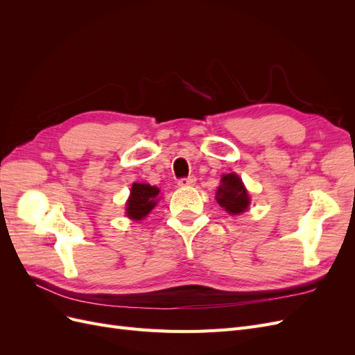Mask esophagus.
Wrapping results in <instances>:
<instances>
[{"instance_id":"esophagus-1","label":"esophagus","mask_w":355,"mask_h":355,"mask_svg":"<svg viewBox=\"0 0 355 355\" xmlns=\"http://www.w3.org/2000/svg\"><path fill=\"white\" fill-rule=\"evenodd\" d=\"M194 184H196V178H194V176L182 178V179H179V182H178L179 187H192Z\"/></svg>"}]
</instances>
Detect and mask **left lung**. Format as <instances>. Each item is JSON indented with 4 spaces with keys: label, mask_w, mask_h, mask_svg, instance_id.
I'll list each match as a JSON object with an SVG mask.
<instances>
[{
    "label": "left lung",
    "mask_w": 355,
    "mask_h": 355,
    "mask_svg": "<svg viewBox=\"0 0 355 355\" xmlns=\"http://www.w3.org/2000/svg\"><path fill=\"white\" fill-rule=\"evenodd\" d=\"M219 206L230 214H240L249 209L250 197L239 175H223L216 192Z\"/></svg>",
    "instance_id": "left-lung-1"
}]
</instances>
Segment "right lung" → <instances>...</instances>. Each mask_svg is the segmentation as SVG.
Here are the masks:
<instances>
[{
    "label": "right lung",
    "mask_w": 355,
    "mask_h": 355,
    "mask_svg": "<svg viewBox=\"0 0 355 355\" xmlns=\"http://www.w3.org/2000/svg\"><path fill=\"white\" fill-rule=\"evenodd\" d=\"M159 189L148 184H133L130 197L125 202V214L132 220H142L148 216L158 201Z\"/></svg>",
    "instance_id": "right-lung-1"
}]
</instances>
